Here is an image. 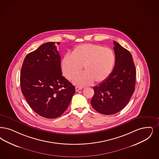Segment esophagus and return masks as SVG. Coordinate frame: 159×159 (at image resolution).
<instances>
[{
  "instance_id": "esophagus-1",
  "label": "esophagus",
  "mask_w": 159,
  "mask_h": 159,
  "mask_svg": "<svg viewBox=\"0 0 159 159\" xmlns=\"http://www.w3.org/2000/svg\"><path fill=\"white\" fill-rule=\"evenodd\" d=\"M82 89V88H80V87H76L75 88V89H76V92H78V91H79L80 90H81V89Z\"/></svg>"
}]
</instances>
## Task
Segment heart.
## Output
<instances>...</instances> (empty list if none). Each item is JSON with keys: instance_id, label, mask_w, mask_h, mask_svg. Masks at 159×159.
I'll return each instance as SVG.
<instances>
[{"instance_id": "obj_1", "label": "heart", "mask_w": 159, "mask_h": 159, "mask_svg": "<svg viewBox=\"0 0 159 159\" xmlns=\"http://www.w3.org/2000/svg\"><path fill=\"white\" fill-rule=\"evenodd\" d=\"M115 57L110 48L98 45H80L74 48L71 56L66 55L61 61V70L64 76L71 80L77 75L73 83L78 86H85L94 82L105 81L111 74Z\"/></svg>"}]
</instances>
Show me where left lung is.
Listing matches in <instances>:
<instances>
[{"instance_id":"8db88e82","label":"left lung","mask_w":159,"mask_h":159,"mask_svg":"<svg viewBox=\"0 0 159 159\" xmlns=\"http://www.w3.org/2000/svg\"><path fill=\"white\" fill-rule=\"evenodd\" d=\"M115 63L110 76L93 87L91 105L102 114L112 115L127 105L135 90L136 71L130 52L114 41Z\"/></svg>"}]
</instances>
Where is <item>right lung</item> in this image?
I'll return each mask as SVG.
<instances>
[{
  "instance_id": "add662e5",
  "label": "right lung",
  "mask_w": 159,
  "mask_h": 159,
  "mask_svg": "<svg viewBox=\"0 0 159 159\" xmlns=\"http://www.w3.org/2000/svg\"><path fill=\"white\" fill-rule=\"evenodd\" d=\"M20 82L30 107L46 118L63 114L75 93V86L62 76L61 57L54 42L41 45L26 56Z\"/></svg>"
}]
</instances>
